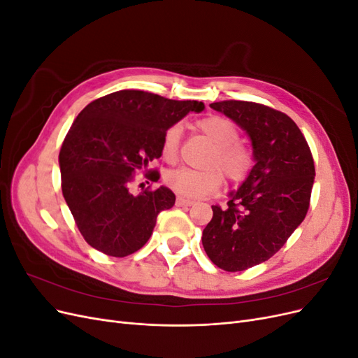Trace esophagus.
<instances>
[{
    "instance_id": "34e87169",
    "label": "esophagus",
    "mask_w": 358,
    "mask_h": 358,
    "mask_svg": "<svg viewBox=\"0 0 358 358\" xmlns=\"http://www.w3.org/2000/svg\"><path fill=\"white\" fill-rule=\"evenodd\" d=\"M191 204H194V201L189 199H183V197L176 199V206H179V208H182V206H191Z\"/></svg>"
}]
</instances>
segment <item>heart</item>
<instances>
[{"instance_id": "heart-1", "label": "heart", "mask_w": 358, "mask_h": 358, "mask_svg": "<svg viewBox=\"0 0 358 358\" xmlns=\"http://www.w3.org/2000/svg\"><path fill=\"white\" fill-rule=\"evenodd\" d=\"M196 127L200 131L212 140L216 146L210 158V166L220 167L224 175L233 182L242 180L252 164V157L249 150L237 143L239 131L230 119L218 115H210L199 119ZM180 142V127L171 125L162 136L161 154L162 158L173 161L178 155ZM166 183L170 189L178 192L179 196L188 199L204 197L221 187L222 175L218 169L210 170H192L188 167H179L169 171L166 175Z\"/></svg>"}]
</instances>
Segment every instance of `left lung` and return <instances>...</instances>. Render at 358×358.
<instances>
[{
	"mask_svg": "<svg viewBox=\"0 0 358 358\" xmlns=\"http://www.w3.org/2000/svg\"><path fill=\"white\" fill-rule=\"evenodd\" d=\"M210 107L246 133L254 166L229 194V208L212 206L201 242L215 266L242 272L273 257L305 220L315 166L306 138L285 113L236 100Z\"/></svg>",
	"mask_w": 358,
	"mask_h": 358,
	"instance_id": "left-lung-1",
	"label": "left lung"
}]
</instances>
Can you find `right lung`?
<instances>
[{
  "mask_svg": "<svg viewBox=\"0 0 358 358\" xmlns=\"http://www.w3.org/2000/svg\"><path fill=\"white\" fill-rule=\"evenodd\" d=\"M203 109L201 101L116 91L90 103L74 119L59 152L62 196L96 251L127 257L149 241L157 216L173 208L176 197L167 187L136 196L129 182L161 157L162 136L171 125Z\"/></svg>",
  "mask_w": 358,
  "mask_h": 358,
  "instance_id": "1",
  "label": "right lung"
}]
</instances>
